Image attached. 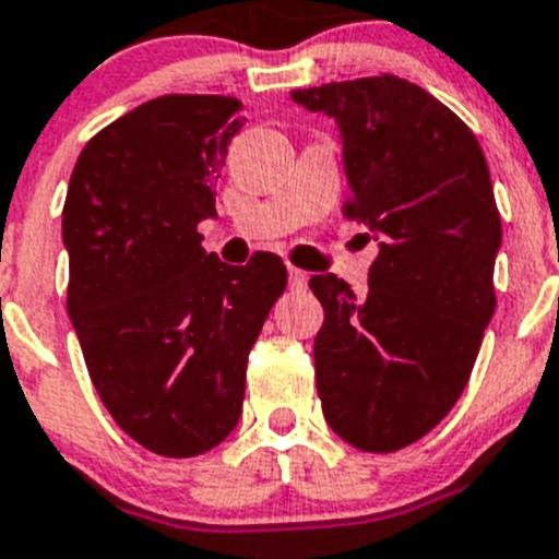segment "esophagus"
I'll return each mask as SVG.
<instances>
[{"label": "esophagus", "mask_w": 559, "mask_h": 559, "mask_svg": "<svg viewBox=\"0 0 559 559\" xmlns=\"http://www.w3.org/2000/svg\"><path fill=\"white\" fill-rule=\"evenodd\" d=\"M307 281H309V275L304 273V270H298V266H289V286H293V289H304V286H307Z\"/></svg>", "instance_id": "1"}]
</instances>
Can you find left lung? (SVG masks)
Listing matches in <instances>:
<instances>
[{"instance_id": "1", "label": "left lung", "mask_w": 559, "mask_h": 559, "mask_svg": "<svg viewBox=\"0 0 559 559\" xmlns=\"http://www.w3.org/2000/svg\"><path fill=\"white\" fill-rule=\"evenodd\" d=\"M334 120L346 216L380 252L368 293L312 275L323 304L314 380L329 427L368 453L430 433L459 402L495 312L501 216L481 145L430 92L396 75L295 90Z\"/></svg>"}]
</instances>
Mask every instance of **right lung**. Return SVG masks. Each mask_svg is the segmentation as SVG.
<instances>
[{
  "label": "right lung",
  "instance_id": "right-lung-1",
  "mask_svg": "<svg viewBox=\"0 0 559 559\" xmlns=\"http://www.w3.org/2000/svg\"><path fill=\"white\" fill-rule=\"evenodd\" d=\"M239 109L225 95L148 100L84 145L67 188V309L92 385L168 459L207 453L239 425L247 354L286 286L273 252L227 266L197 233L216 219L211 188Z\"/></svg>",
  "mask_w": 559,
  "mask_h": 559
}]
</instances>
